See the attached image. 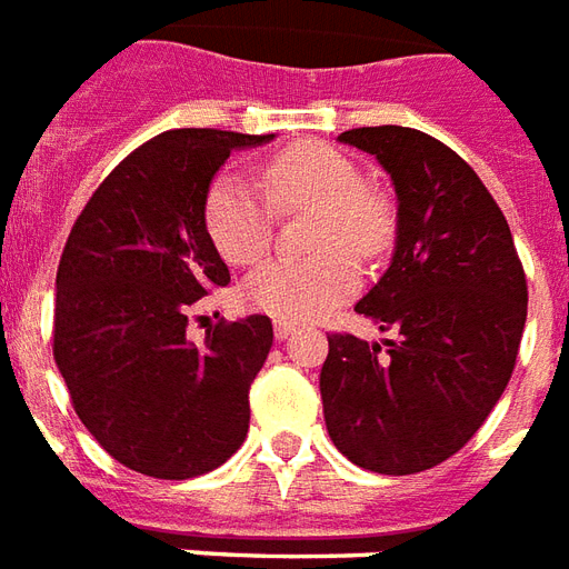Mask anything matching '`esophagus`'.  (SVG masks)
Wrapping results in <instances>:
<instances>
[{
    "label": "esophagus",
    "instance_id": "esophagus-1",
    "mask_svg": "<svg viewBox=\"0 0 569 569\" xmlns=\"http://www.w3.org/2000/svg\"><path fill=\"white\" fill-rule=\"evenodd\" d=\"M272 329H276V338H279V340H284V338H290V335H293V326H290V322H284V320H276V326H272Z\"/></svg>",
    "mask_w": 569,
    "mask_h": 569
}]
</instances>
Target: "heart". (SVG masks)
Returning a JSON list of instances; mask_svg holds the SVG:
<instances>
[{
    "label": "heart",
    "instance_id": "obj_1",
    "mask_svg": "<svg viewBox=\"0 0 569 569\" xmlns=\"http://www.w3.org/2000/svg\"><path fill=\"white\" fill-rule=\"evenodd\" d=\"M261 190L222 176L206 199V226L213 247L229 263H256L270 249L276 213L311 211V249L306 261L261 263L243 281L249 308L284 322H306L347 299L361 281L363 261L381 258L393 243L397 213L376 184L361 179L347 152L302 140L281 149L261 170Z\"/></svg>",
    "mask_w": 569,
    "mask_h": 569
}]
</instances>
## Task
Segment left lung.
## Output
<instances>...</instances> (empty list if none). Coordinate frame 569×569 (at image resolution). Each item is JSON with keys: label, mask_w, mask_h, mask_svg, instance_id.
I'll list each match as a JSON object with an SVG mask.
<instances>
[{"label": "left lung", "mask_w": 569, "mask_h": 569, "mask_svg": "<svg viewBox=\"0 0 569 569\" xmlns=\"http://www.w3.org/2000/svg\"><path fill=\"white\" fill-rule=\"evenodd\" d=\"M340 140L379 158L397 188L393 261L356 306L397 338L379 347L331 331L322 413L352 465L411 476L488 420L515 372L529 288L506 213L447 143L406 126Z\"/></svg>", "instance_id": "obj_1"}]
</instances>
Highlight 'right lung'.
Masks as SVG:
<instances>
[{
  "label": "right lung",
  "mask_w": 569,
  "mask_h": 569,
  "mask_svg": "<svg viewBox=\"0 0 569 569\" xmlns=\"http://www.w3.org/2000/svg\"><path fill=\"white\" fill-rule=\"evenodd\" d=\"M272 134L172 129L122 158L72 222L54 279L52 352L79 420L122 467L193 479L249 431V385L272 347L252 313L188 338L190 311L231 281L206 229L213 172Z\"/></svg>",
  "instance_id": "obj_1"
}]
</instances>
